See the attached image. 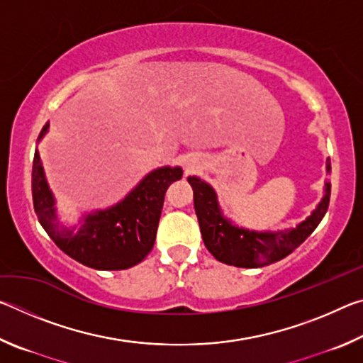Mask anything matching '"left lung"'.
Wrapping results in <instances>:
<instances>
[{
	"label": "left lung",
	"instance_id": "obj_1",
	"mask_svg": "<svg viewBox=\"0 0 363 363\" xmlns=\"http://www.w3.org/2000/svg\"><path fill=\"white\" fill-rule=\"evenodd\" d=\"M330 158L327 173L330 174ZM189 184L194 189V206L199 218L205 247L218 261L237 267H262L280 261L296 250L315 227L320 224L330 205L331 184H325V196L317 210L303 220L296 229L280 232H255L232 225L224 219L216 201V194L199 177L190 176Z\"/></svg>",
	"mask_w": 363,
	"mask_h": 363
}]
</instances>
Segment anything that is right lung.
<instances>
[{
  "label": "right lung",
  "mask_w": 363,
  "mask_h": 363,
  "mask_svg": "<svg viewBox=\"0 0 363 363\" xmlns=\"http://www.w3.org/2000/svg\"><path fill=\"white\" fill-rule=\"evenodd\" d=\"M48 126L43 128L38 140L46 134ZM181 177L179 167L158 168L118 205L88 214L79 230L62 229L57 224L54 196L36 150L32 168L33 208L43 229L65 255L93 269L123 270L136 266L152 251L164 194Z\"/></svg>",
  "instance_id": "obj_1"
}]
</instances>
